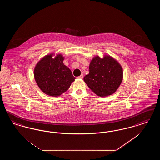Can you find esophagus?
<instances>
[{
    "label": "esophagus",
    "mask_w": 160,
    "mask_h": 160,
    "mask_svg": "<svg viewBox=\"0 0 160 160\" xmlns=\"http://www.w3.org/2000/svg\"><path fill=\"white\" fill-rule=\"evenodd\" d=\"M83 78V74H81L80 76L78 77V78H81V79H82Z\"/></svg>",
    "instance_id": "1"
}]
</instances>
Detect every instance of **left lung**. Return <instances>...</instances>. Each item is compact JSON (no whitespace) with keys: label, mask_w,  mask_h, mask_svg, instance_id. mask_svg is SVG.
<instances>
[{"label":"left lung","mask_w":160,"mask_h":160,"mask_svg":"<svg viewBox=\"0 0 160 160\" xmlns=\"http://www.w3.org/2000/svg\"><path fill=\"white\" fill-rule=\"evenodd\" d=\"M83 79L95 94L100 97L108 96L116 91L122 83V67L110 56L106 55L102 59L97 56L92 59L89 73Z\"/></svg>","instance_id":"obj_1"}]
</instances>
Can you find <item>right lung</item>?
I'll return each mask as SVG.
<instances>
[{
    "instance_id": "add662e5",
    "label": "right lung",
    "mask_w": 160,
    "mask_h": 160,
    "mask_svg": "<svg viewBox=\"0 0 160 160\" xmlns=\"http://www.w3.org/2000/svg\"><path fill=\"white\" fill-rule=\"evenodd\" d=\"M53 55H47L38 62L34 69V77L44 93L58 97L68 89L76 77L63 64L64 58L61 54H58L54 58Z\"/></svg>"
}]
</instances>
